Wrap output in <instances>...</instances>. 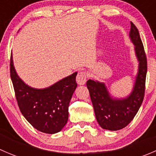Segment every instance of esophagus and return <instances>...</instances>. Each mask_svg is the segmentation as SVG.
I'll return each mask as SVG.
<instances>
[{"label": "esophagus", "mask_w": 156, "mask_h": 156, "mask_svg": "<svg viewBox=\"0 0 156 156\" xmlns=\"http://www.w3.org/2000/svg\"><path fill=\"white\" fill-rule=\"evenodd\" d=\"M87 73L86 72H79L77 75L76 81L80 85H84L87 79Z\"/></svg>", "instance_id": "esophagus-1"}]
</instances>
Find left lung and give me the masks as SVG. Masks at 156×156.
Segmentation results:
<instances>
[{
  "label": "left lung",
  "instance_id": "left-lung-1",
  "mask_svg": "<svg viewBox=\"0 0 156 156\" xmlns=\"http://www.w3.org/2000/svg\"><path fill=\"white\" fill-rule=\"evenodd\" d=\"M130 37L135 45V52L139 61V71L131 94L126 99L113 100L104 84L90 79L87 81L96 119L101 127L106 130H118L126 127L133 120L144 101L147 59L139 31L132 22Z\"/></svg>",
  "mask_w": 156,
  "mask_h": 156
}]
</instances>
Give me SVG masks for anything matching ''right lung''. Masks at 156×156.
Segmentation results:
<instances>
[{
	"label": "right lung",
	"instance_id": "obj_1",
	"mask_svg": "<svg viewBox=\"0 0 156 156\" xmlns=\"http://www.w3.org/2000/svg\"><path fill=\"white\" fill-rule=\"evenodd\" d=\"M10 78L20 112L37 130L46 133L60 131L69 119V106L77 87V72L45 89L26 85L18 77L12 55L10 60Z\"/></svg>",
	"mask_w": 156,
	"mask_h": 156
}]
</instances>
